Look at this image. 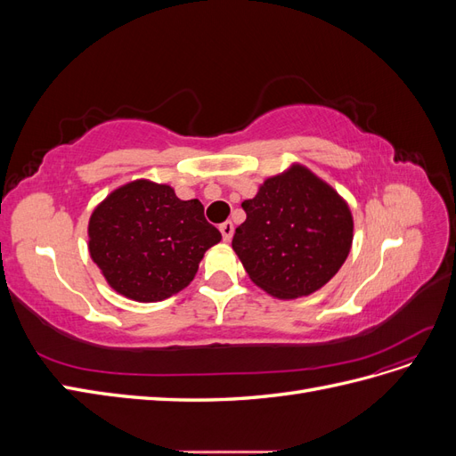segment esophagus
Listing matches in <instances>:
<instances>
[{
  "label": "esophagus",
  "instance_id": "34e87169",
  "mask_svg": "<svg viewBox=\"0 0 456 456\" xmlns=\"http://www.w3.org/2000/svg\"><path fill=\"white\" fill-rule=\"evenodd\" d=\"M218 230H220V233H223V240H224V241H230V240H232V236H233V224L230 223V220H226V223L220 224Z\"/></svg>",
  "mask_w": 456,
  "mask_h": 456
}]
</instances>
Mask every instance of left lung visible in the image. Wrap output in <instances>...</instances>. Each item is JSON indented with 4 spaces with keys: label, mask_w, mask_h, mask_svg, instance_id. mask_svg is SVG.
<instances>
[{
    "label": "left lung",
    "mask_w": 456,
    "mask_h": 456,
    "mask_svg": "<svg viewBox=\"0 0 456 456\" xmlns=\"http://www.w3.org/2000/svg\"><path fill=\"white\" fill-rule=\"evenodd\" d=\"M232 249L255 285L275 298L315 293L340 270L354 240L348 203L308 167L293 163L241 203Z\"/></svg>",
    "instance_id": "1"
}]
</instances>
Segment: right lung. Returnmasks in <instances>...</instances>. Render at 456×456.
<instances>
[{
    "label": "right lung",
    "instance_id": "obj_1",
    "mask_svg": "<svg viewBox=\"0 0 456 456\" xmlns=\"http://www.w3.org/2000/svg\"><path fill=\"white\" fill-rule=\"evenodd\" d=\"M89 255L116 293L165 300L190 285L207 249L223 236L198 200H178L169 184L139 178L116 188L89 218Z\"/></svg>",
    "mask_w": 456,
    "mask_h": 456
}]
</instances>
